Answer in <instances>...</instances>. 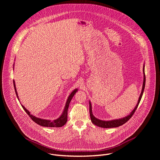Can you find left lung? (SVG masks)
I'll list each match as a JSON object with an SVG mask.
<instances>
[{
    "mask_svg": "<svg viewBox=\"0 0 160 160\" xmlns=\"http://www.w3.org/2000/svg\"><path fill=\"white\" fill-rule=\"evenodd\" d=\"M143 72H144V81H143V84H142V92L141 94L140 95V97L139 98L138 104H137L136 106L135 107V108L133 109V110L130 112V114L129 115H128L127 117H125L124 118H120V119H117V120H109V121H103L99 119L96 118V117H94V116L92 114V106H91V103L89 101V112H90V118H91V121L92 122L99 127H102V128H113V127H118L119 126H121L122 125H123L124 123H125L127 122H128L129 120V119H130V118L132 117V115L134 114L135 110L138 108L139 104L141 100L143 92H144V90L145 88V83H146V76H145V73H144V66L143 67Z\"/></svg>",
    "mask_w": 160,
    "mask_h": 160,
    "instance_id": "obj_1",
    "label": "left lung"
}]
</instances>
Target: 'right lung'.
Returning a JSON list of instances; mask_svg holds the SVG:
<instances>
[{
  "mask_svg": "<svg viewBox=\"0 0 160 160\" xmlns=\"http://www.w3.org/2000/svg\"><path fill=\"white\" fill-rule=\"evenodd\" d=\"M13 84H14V87L16 94L17 98L19 100V98H18V96L16 88V85H15V82L14 80H13ZM77 90H78L77 88L75 89L73 91V92L71 93V94L69 96V97H68V98L67 99V101H66V105H65V107H64V111L62 113V115H61V117L59 118H58L55 120H53V121H51V120H44V119H41V118H37V117H34L33 115H31L30 112L23 106L21 105V106H22V108H23V109L26 111V112L28 114V115H29V117L31 118V119L34 122L37 123L38 125H40V126H42V127H62L63 125H64L66 124V123L68 120H67V118H68L67 117H68V107H69V105H70V101H71L72 99L73 98L74 95L76 94V92H77Z\"/></svg>",
  "mask_w": 160,
  "mask_h": 160,
  "instance_id": "right-lung-1",
  "label": "right lung"
}]
</instances>
